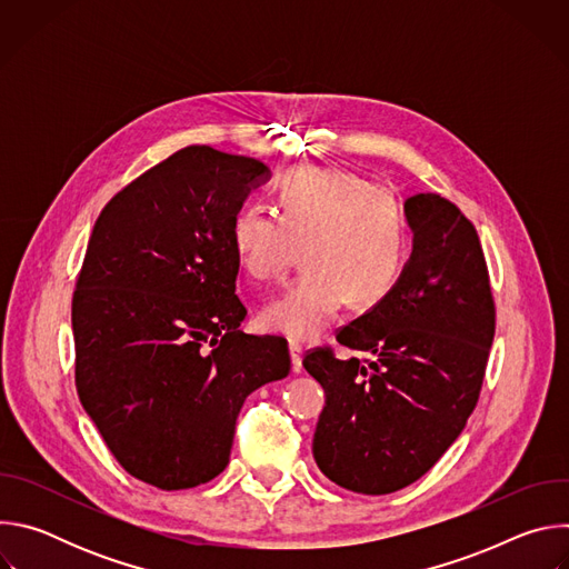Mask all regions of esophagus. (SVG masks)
Listing matches in <instances>:
<instances>
[{
  "label": "esophagus",
  "mask_w": 569,
  "mask_h": 569,
  "mask_svg": "<svg viewBox=\"0 0 569 569\" xmlns=\"http://www.w3.org/2000/svg\"><path fill=\"white\" fill-rule=\"evenodd\" d=\"M290 360H292V371L295 373H299L301 371V360H303V347H299V345H295V342H290Z\"/></svg>",
  "instance_id": "obj_1"
}]
</instances>
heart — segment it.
<instances>
[{"instance_id": "b5f03b06", "label": "heart", "mask_w": 569, "mask_h": 569, "mask_svg": "<svg viewBox=\"0 0 569 569\" xmlns=\"http://www.w3.org/2000/svg\"><path fill=\"white\" fill-rule=\"evenodd\" d=\"M279 213L242 204L231 220L236 257L252 279H281L306 254V272L259 315L261 329L312 342L347 299L376 303L408 257L400 198L345 169H295L277 184Z\"/></svg>"}]
</instances>
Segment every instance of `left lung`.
<instances>
[{
  "label": "left lung",
  "instance_id": "1",
  "mask_svg": "<svg viewBox=\"0 0 569 569\" xmlns=\"http://www.w3.org/2000/svg\"><path fill=\"white\" fill-rule=\"evenodd\" d=\"M415 250L396 286L338 331L369 358L303 356L323 387L312 455L342 489L387 496L423 477L472 415L496 336V301L475 224L439 193L405 202Z\"/></svg>",
  "mask_w": 569,
  "mask_h": 569
}]
</instances>
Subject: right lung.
Listing matches in <instances>:
<instances>
[{"label":"right lung","mask_w":569,"mask_h":569,"mask_svg":"<svg viewBox=\"0 0 569 569\" xmlns=\"http://www.w3.org/2000/svg\"><path fill=\"white\" fill-rule=\"evenodd\" d=\"M268 173L254 157L187 146L92 229L71 299L78 398L123 470L161 491L220 475L242 402L290 373L283 338L238 329L231 220Z\"/></svg>","instance_id":"add662e5"}]
</instances>
